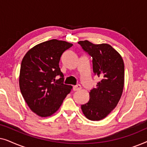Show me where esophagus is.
I'll return each mask as SVG.
<instances>
[{
	"instance_id": "obj_1",
	"label": "esophagus",
	"mask_w": 147,
	"mask_h": 147,
	"mask_svg": "<svg viewBox=\"0 0 147 147\" xmlns=\"http://www.w3.org/2000/svg\"><path fill=\"white\" fill-rule=\"evenodd\" d=\"M73 89L74 91H78V90H81L82 89V86L80 85V84H78V85H76L74 86Z\"/></svg>"
}]
</instances>
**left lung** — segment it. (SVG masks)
<instances>
[{
	"label": "left lung",
	"instance_id": "8db88e82",
	"mask_svg": "<svg viewBox=\"0 0 147 147\" xmlns=\"http://www.w3.org/2000/svg\"><path fill=\"white\" fill-rule=\"evenodd\" d=\"M78 43L92 57L93 72L100 79L97 88L90 91L89 101L81 108L88 119L98 121L106 118L121 98L124 84V61L118 52L108 44H94L87 40Z\"/></svg>",
	"mask_w": 147,
	"mask_h": 147
}]
</instances>
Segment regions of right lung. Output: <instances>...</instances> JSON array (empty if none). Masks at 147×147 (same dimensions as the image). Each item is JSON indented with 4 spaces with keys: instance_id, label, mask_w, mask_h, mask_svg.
<instances>
[{
    "instance_id": "obj_1",
    "label": "right lung",
    "mask_w": 147,
    "mask_h": 147,
    "mask_svg": "<svg viewBox=\"0 0 147 147\" xmlns=\"http://www.w3.org/2000/svg\"><path fill=\"white\" fill-rule=\"evenodd\" d=\"M73 45L51 39L35 45L22 60L19 87L30 109L41 117L57 111L72 86L63 84L59 63L62 54Z\"/></svg>"
}]
</instances>
